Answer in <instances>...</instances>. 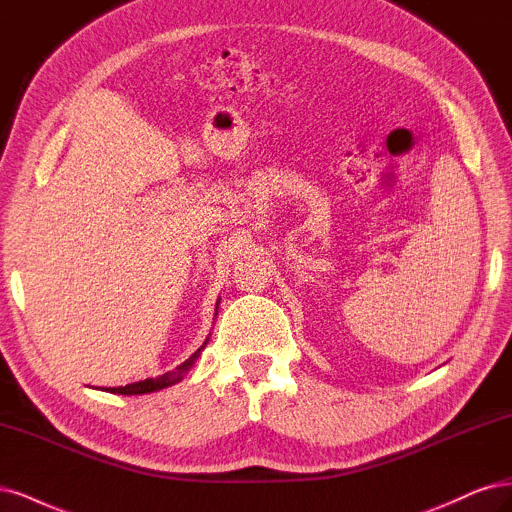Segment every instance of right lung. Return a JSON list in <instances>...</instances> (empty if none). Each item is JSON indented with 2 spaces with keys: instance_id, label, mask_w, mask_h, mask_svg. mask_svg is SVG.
Returning <instances> with one entry per match:
<instances>
[{
  "instance_id": "add662e5",
  "label": "right lung",
  "mask_w": 512,
  "mask_h": 512,
  "mask_svg": "<svg viewBox=\"0 0 512 512\" xmlns=\"http://www.w3.org/2000/svg\"><path fill=\"white\" fill-rule=\"evenodd\" d=\"M217 308H219V304H217ZM206 346V342L200 346V349H197L187 361H183V364H180L176 370H172V372H166V374H161V376H157V378H146V381H140V383H131V385H125V387H110V389H106V391H110V393H121V395H142V393H153V391H159V389H166V387H170V385H174V383H178V381H183V376L189 372V368L195 364V359L200 357V353H202V349Z\"/></svg>"
}]
</instances>
